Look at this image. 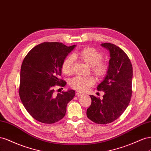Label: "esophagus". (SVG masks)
Masks as SVG:
<instances>
[{"label":"esophagus","instance_id":"esophagus-1","mask_svg":"<svg viewBox=\"0 0 151 151\" xmlns=\"http://www.w3.org/2000/svg\"><path fill=\"white\" fill-rule=\"evenodd\" d=\"M76 95L77 96H82V93H81V92H76Z\"/></svg>","mask_w":151,"mask_h":151}]
</instances>
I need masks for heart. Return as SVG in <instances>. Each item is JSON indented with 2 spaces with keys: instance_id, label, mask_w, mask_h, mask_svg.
I'll list each match as a JSON object with an SVG mask.
<instances>
[{
  "instance_id": "1",
  "label": "heart",
  "mask_w": 151,
  "mask_h": 151,
  "mask_svg": "<svg viewBox=\"0 0 151 151\" xmlns=\"http://www.w3.org/2000/svg\"><path fill=\"white\" fill-rule=\"evenodd\" d=\"M78 56L81 60L91 68V71L95 75L101 77L105 75L108 66L107 64L101 61L102 55L97 50L93 48H85L78 52L73 57ZM73 56H68L62 64V71L65 75H70L72 73V67L73 64ZM95 83V80L92 76H75L70 81L71 87L80 92L87 90L89 87Z\"/></svg>"
}]
</instances>
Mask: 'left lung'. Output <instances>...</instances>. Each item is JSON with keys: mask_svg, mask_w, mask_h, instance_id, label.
<instances>
[{"mask_svg": "<svg viewBox=\"0 0 151 151\" xmlns=\"http://www.w3.org/2000/svg\"><path fill=\"white\" fill-rule=\"evenodd\" d=\"M101 45L109 50L111 58L107 75L97 88L104 95L102 100L90 96L92 103L87 116L94 123L105 124L118 119L130 103L133 68L128 55L119 47L110 43Z\"/></svg>", "mask_w": 151, "mask_h": 151, "instance_id": "obj_1", "label": "left lung"}]
</instances>
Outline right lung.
<instances>
[{
    "instance_id": "1",
    "label": "right lung",
    "mask_w": 151,
    "mask_h": 151,
    "mask_svg": "<svg viewBox=\"0 0 151 151\" xmlns=\"http://www.w3.org/2000/svg\"><path fill=\"white\" fill-rule=\"evenodd\" d=\"M75 47L44 42L33 47L24 58L21 68L19 94L25 109L37 121L54 123L65 116L68 103L75 96V90L69 89L55 95L54 87L66 85L59 78L62 64Z\"/></svg>"
}]
</instances>
